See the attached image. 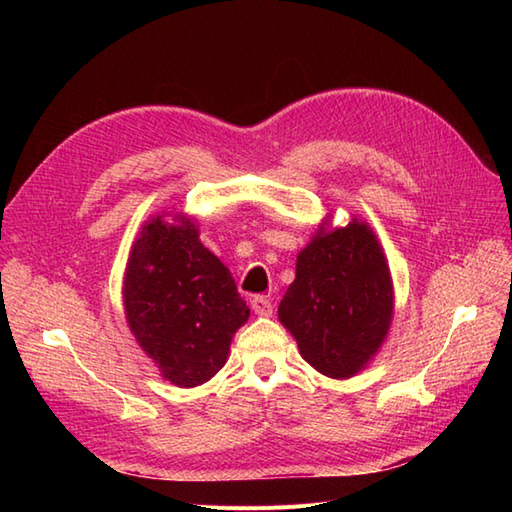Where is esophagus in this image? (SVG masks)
Returning <instances> with one entry per match:
<instances>
[{
	"instance_id": "34e87169",
	"label": "esophagus",
	"mask_w": 512,
	"mask_h": 512,
	"mask_svg": "<svg viewBox=\"0 0 512 512\" xmlns=\"http://www.w3.org/2000/svg\"><path fill=\"white\" fill-rule=\"evenodd\" d=\"M250 308H253L259 317H270V314H273V301L266 295H255L250 299Z\"/></svg>"
}]
</instances>
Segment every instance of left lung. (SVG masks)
Returning a JSON list of instances; mask_svg holds the SVG:
<instances>
[{"instance_id":"8db88e82","label":"left lung","mask_w":512,"mask_h":512,"mask_svg":"<svg viewBox=\"0 0 512 512\" xmlns=\"http://www.w3.org/2000/svg\"><path fill=\"white\" fill-rule=\"evenodd\" d=\"M394 290L374 233L352 220L317 235L297 257V277L279 319L306 361L330 378H350L385 341Z\"/></svg>"}]
</instances>
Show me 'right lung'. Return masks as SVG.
Returning <instances> with one entry per match:
<instances>
[{
  "mask_svg": "<svg viewBox=\"0 0 512 512\" xmlns=\"http://www.w3.org/2000/svg\"><path fill=\"white\" fill-rule=\"evenodd\" d=\"M125 312L140 347L178 387L213 378L226 363L246 301L220 259L198 239L191 220L143 226L125 273Z\"/></svg>",
  "mask_w": 512,
  "mask_h": 512,
  "instance_id": "1",
  "label": "right lung"
}]
</instances>
